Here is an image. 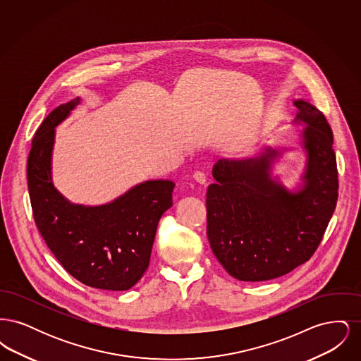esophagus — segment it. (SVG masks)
Returning <instances> with one entry per match:
<instances>
[{
	"label": "esophagus",
	"instance_id": "esophagus-1",
	"mask_svg": "<svg viewBox=\"0 0 361 361\" xmlns=\"http://www.w3.org/2000/svg\"><path fill=\"white\" fill-rule=\"evenodd\" d=\"M193 178H195V181H196V183H199V184H202V185H203V184H206V174L203 172L193 173Z\"/></svg>",
	"mask_w": 361,
	"mask_h": 361
}]
</instances>
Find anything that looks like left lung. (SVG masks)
<instances>
[{"label":"left lung","mask_w":361,"mask_h":361,"mask_svg":"<svg viewBox=\"0 0 361 361\" xmlns=\"http://www.w3.org/2000/svg\"><path fill=\"white\" fill-rule=\"evenodd\" d=\"M293 123H303L307 154L302 187L286 188L272 177L283 150L268 146L250 158H222L207 189V235L228 275L265 281L309 261L325 234L338 197L333 133L326 118L306 100H295Z\"/></svg>","instance_id":"1"}]
</instances>
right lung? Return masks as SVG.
Listing matches in <instances>:
<instances>
[{
  "mask_svg": "<svg viewBox=\"0 0 361 361\" xmlns=\"http://www.w3.org/2000/svg\"><path fill=\"white\" fill-rule=\"evenodd\" d=\"M80 97L55 108L37 128L28 155L27 178L35 224L52 255L85 286L126 291L146 272L157 226L173 206L174 183L149 180L103 206L73 204L54 187L55 127Z\"/></svg>",
  "mask_w": 361,
  "mask_h": 361,
  "instance_id": "1",
  "label": "right lung"
}]
</instances>
